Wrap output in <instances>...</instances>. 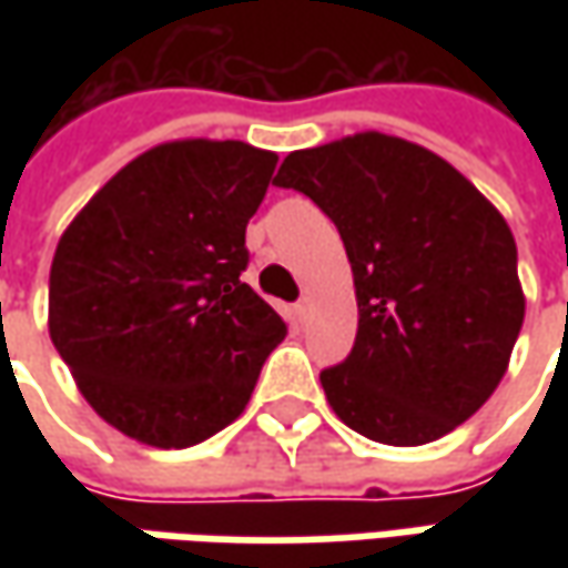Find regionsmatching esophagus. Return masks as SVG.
Masks as SVG:
<instances>
[{
    "instance_id": "obj_1",
    "label": "esophagus",
    "mask_w": 568,
    "mask_h": 568,
    "mask_svg": "<svg viewBox=\"0 0 568 568\" xmlns=\"http://www.w3.org/2000/svg\"><path fill=\"white\" fill-rule=\"evenodd\" d=\"M294 318L300 322V325H306V322H310V300H306V296H303V300L294 306Z\"/></svg>"
}]
</instances>
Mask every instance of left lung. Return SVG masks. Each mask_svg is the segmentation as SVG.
<instances>
[{
	"instance_id": "obj_1",
	"label": "left lung",
	"mask_w": 568,
	"mask_h": 568,
	"mask_svg": "<svg viewBox=\"0 0 568 568\" xmlns=\"http://www.w3.org/2000/svg\"><path fill=\"white\" fill-rule=\"evenodd\" d=\"M274 183L335 221L354 272V351L318 376L332 410L385 446L465 424L525 322L506 217L439 154L382 132L294 151Z\"/></svg>"
}]
</instances>
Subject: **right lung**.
Segmentation results:
<instances>
[{
    "label": "right lung",
    "mask_w": 568,
    "mask_h": 568,
    "mask_svg": "<svg viewBox=\"0 0 568 568\" xmlns=\"http://www.w3.org/2000/svg\"><path fill=\"white\" fill-rule=\"evenodd\" d=\"M277 154L183 139L139 154L65 227L50 338L120 433L189 448L233 424L287 335L240 274Z\"/></svg>",
    "instance_id": "right-lung-1"
}]
</instances>
